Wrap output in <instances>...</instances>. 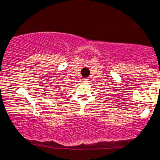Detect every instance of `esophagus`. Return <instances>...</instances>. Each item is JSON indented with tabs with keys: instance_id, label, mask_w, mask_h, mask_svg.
Segmentation results:
<instances>
[{
	"instance_id": "1",
	"label": "esophagus",
	"mask_w": 160,
	"mask_h": 160,
	"mask_svg": "<svg viewBox=\"0 0 160 160\" xmlns=\"http://www.w3.org/2000/svg\"><path fill=\"white\" fill-rule=\"evenodd\" d=\"M83 82H88L89 81V80L88 79H87V78H84V79H83Z\"/></svg>"
}]
</instances>
